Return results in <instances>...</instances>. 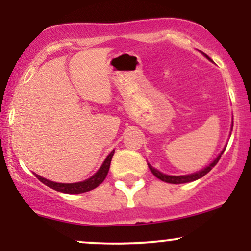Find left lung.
Masks as SVG:
<instances>
[{
    "instance_id": "obj_1",
    "label": "left lung",
    "mask_w": 251,
    "mask_h": 251,
    "mask_svg": "<svg viewBox=\"0 0 251 251\" xmlns=\"http://www.w3.org/2000/svg\"><path fill=\"white\" fill-rule=\"evenodd\" d=\"M205 56L208 57V59L210 60V57H209L208 55H205ZM232 125H234V124H232ZM224 150H226V149H224ZM224 150H223V151L221 152V154L218 155L217 158H216V159L214 160V162H212L211 164H210L209 166H206V168L201 170V171H198V172H196V174L188 175V176H168V175H164V174H162V172L158 171V170H155L154 168H152V166L150 165L149 163H148V165H149L150 170H151L152 174H153V175L155 176V177L158 178V179H160V180H163V181H166V183H170V184H183V183H190V181H194V180L200 179V178L203 177V176H205L206 174H208V172L211 171L212 168H214V166L216 165V164L218 163V160L221 159V157H222V154H223Z\"/></svg>"
}]
</instances>
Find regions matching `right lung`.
<instances>
[{
	"mask_svg": "<svg viewBox=\"0 0 251 251\" xmlns=\"http://www.w3.org/2000/svg\"><path fill=\"white\" fill-rule=\"evenodd\" d=\"M114 154V150L107 155V158L105 159V162L102 163L101 168L99 169V171L96 175L92 176L91 178L86 179L85 181H79V183H71V184H63V183H55V181H50L46 178H42L41 176L35 175L36 178L41 183L47 185L48 188L55 190V191L63 192V194H82V192L91 191V190L96 189L97 186H99L100 184L105 180L106 176L108 174L109 165H111L112 157Z\"/></svg>",
	"mask_w": 251,
	"mask_h": 251,
	"instance_id": "1",
	"label": "right lung"
}]
</instances>
